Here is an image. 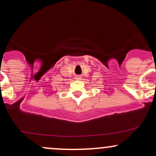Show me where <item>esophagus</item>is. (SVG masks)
<instances>
[{"label":"esophagus","mask_w":156,"mask_h":156,"mask_svg":"<svg viewBox=\"0 0 156 156\" xmlns=\"http://www.w3.org/2000/svg\"><path fill=\"white\" fill-rule=\"evenodd\" d=\"M75 79L77 80H81V76H77L76 78H75Z\"/></svg>","instance_id":"34e87169"}]
</instances>
